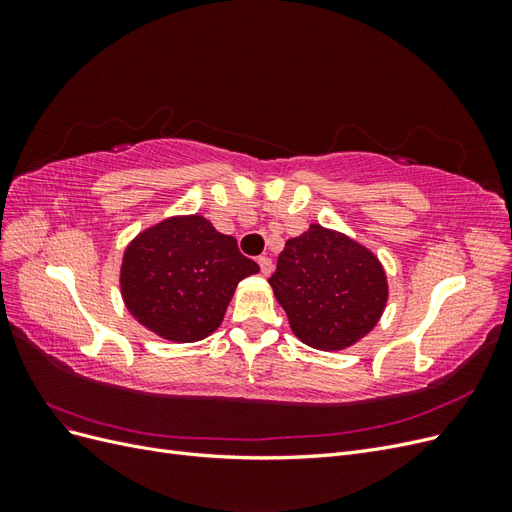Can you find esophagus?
<instances>
[{"label":"esophagus","instance_id":"esophagus-1","mask_svg":"<svg viewBox=\"0 0 512 512\" xmlns=\"http://www.w3.org/2000/svg\"><path fill=\"white\" fill-rule=\"evenodd\" d=\"M258 267H260V273L262 275H271V271H273V262H271V258H267V256H260L258 258Z\"/></svg>","mask_w":512,"mask_h":512}]
</instances>
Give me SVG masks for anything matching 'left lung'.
Segmentation results:
<instances>
[{"label":"left lung","instance_id":"8db88e82","mask_svg":"<svg viewBox=\"0 0 512 512\" xmlns=\"http://www.w3.org/2000/svg\"><path fill=\"white\" fill-rule=\"evenodd\" d=\"M269 284L301 342L342 350L376 327L386 275L363 245L318 224L286 241Z\"/></svg>","mask_w":512,"mask_h":512}]
</instances>
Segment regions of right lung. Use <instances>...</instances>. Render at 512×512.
Listing matches in <instances>:
<instances>
[{"label": "right lung", "mask_w": 512, "mask_h": 512, "mask_svg": "<svg viewBox=\"0 0 512 512\" xmlns=\"http://www.w3.org/2000/svg\"><path fill=\"white\" fill-rule=\"evenodd\" d=\"M254 260L200 215L141 232L123 254L121 294L132 316L170 342H198L220 327Z\"/></svg>", "instance_id": "add662e5"}]
</instances>
